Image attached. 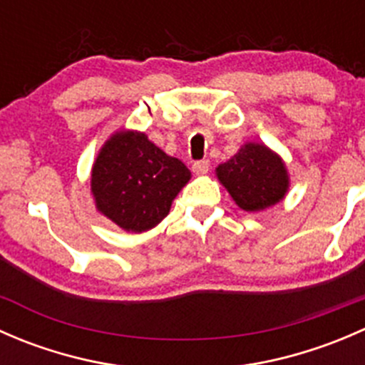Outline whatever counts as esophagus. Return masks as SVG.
Masks as SVG:
<instances>
[{
  "label": "esophagus",
  "instance_id": "obj_1",
  "mask_svg": "<svg viewBox=\"0 0 365 365\" xmlns=\"http://www.w3.org/2000/svg\"><path fill=\"white\" fill-rule=\"evenodd\" d=\"M210 169V162L208 160H197L192 164V171L196 173V175H206Z\"/></svg>",
  "mask_w": 365,
  "mask_h": 365
}]
</instances>
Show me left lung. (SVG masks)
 <instances>
[{
    "label": "left lung",
    "instance_id": "left-lung-1",
    "mask_svg": "<svg viewBox=\"0 0 365 365\" xmlns=\"http://www.w3.org/2000/svg\"><path fill=\"white\" fill-rule=\"evenodd\" d=\"M217 178L245 212H261L286 196L289 176L277 153L259 143H247L237 155L215 169Z\"/></svg>",
    "mask_w": 365,
    "mask_h": 365
}]
</instances>
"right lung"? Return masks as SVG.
Wrapping results in <instances>:
<instances>
[{"label": "right lung", "mask_w": 365, "mask_h": 365, "mask_svg": "<svg viewBox=\"0 0 365 365\" xmlns=\"http://www.w3.org/2000/svg\"><path fill=\"white\" fill-rule=\"evenodd\" d=\"M190 171L145 134L121 130L102 146L91 169V192L101 213L125 231L143 233L169 213Z\"/></svg>", "instance_id": "1"}]
</instances>
